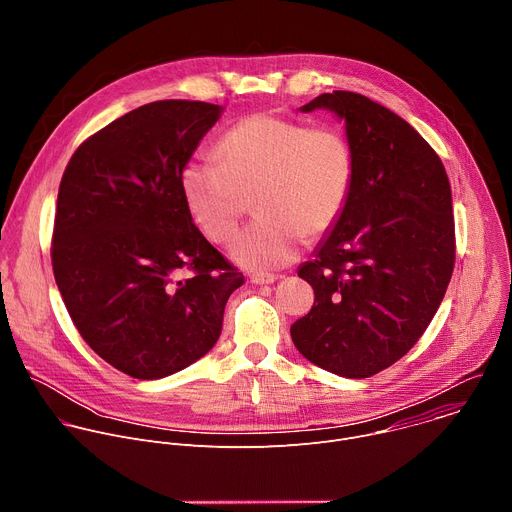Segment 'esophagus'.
Returning <instances> with one entry per match:
<instances>
[{
    "instance_id": "obj_1",
    "label": "esophagus",
    "mask_w": 512,
    "mask_h": 512,
    "mask_svg": "<svg viewBox=\"0 0 512 512\" xmlns=\"http://www.w3.org/2000/svg\"><path fill=\"white\" fill-rule=\"evenodd\" d=\"M275 279H277V275H273V273H251V281L255 285H269Z\"/></svg>"
}]
</instances>
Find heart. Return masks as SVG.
I'll return each mask as SVG.
<instances>
[{"mask_svg":"<svg viewBox=\"0 0 512 512\" xmlns=\"http://www.w3.org/2000/svg\"><path fill=\"white\" fill-rule=\"evenodd\" d=\"M218 158H192L180 188L196 227L227 243L255 194L259 214L233 243L231 255L249 269H277L294 259L308 237L328 233L354 188V152L332 127L269 113L241 119L218 141Z\"/></svg>","mask_w":512,"mask_h":512,"instance_id":"obj_1","label":"heart"}]
</instances>
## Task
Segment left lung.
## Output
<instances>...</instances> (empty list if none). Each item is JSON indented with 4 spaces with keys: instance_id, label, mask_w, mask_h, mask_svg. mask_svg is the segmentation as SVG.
Returning <instances> with one entry per match:
<instances>
[{
    "instance_id": "8db88e82",
    "label": "left lung",
    "mask_w": 512,
    "mask_h": 512,
    "mask_svg": "<svg viewBox=\"0 0 512 512\" xmlns=\"http://www.w3.org/2000/svg\"><path fill=\"white\" fill-rule=\"evenodd\" d=\"M300 109L346 123L354 188L298 269L314 306L289 332L320 369L367 379L409 352L444 300L456 261L452 188L431 145L369 97L334 91Z\"/></svg>"
}]
</instances>
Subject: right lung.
Returning <instances> with one entry per match:
<instances>
[{"mask_svg":"<svg viewBox=\"0 0 512 512\" xmlns=\"http://www.w3.org/2000/svg\"><path fill=\"white\" fill-rule=\"evenodd\" d=\"M221 113L180 99L137 107L83 141L60 180V296L83 340L133 379H164L202 358L245 281L196 229L180 188Z\"/></svg>","mask_w":512,"mask_h":512,"instance_id":"right-lung-1","label":"right lung"}]
</instances>
